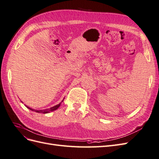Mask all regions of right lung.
I'll return each mask as SVG.
<instances>
[{"instance_id": "add662e5", "label": "right lung", "mask_w": 159, "mask_h": 159, "mask_svg": "<svg viewBox=\"0 0 159 159\" xmlns=\"http://www.w3.org/2000/svg\"><path fill=\"white\" fill-rule=\"evenodd\" d=\"M63 101H64V100H63ZM63 101H62V102H63ZM60 104H61V103H60V104H58V105H55V106H54V107H50V109H43V110H34V109H32V108H30L29 107H26L28 108L29 109H30V110H32V111H36V112H37V113H49V112H50V111H53L56 110L57 108H58V107L60 106Z\"/></svg>"}]
</instances>
